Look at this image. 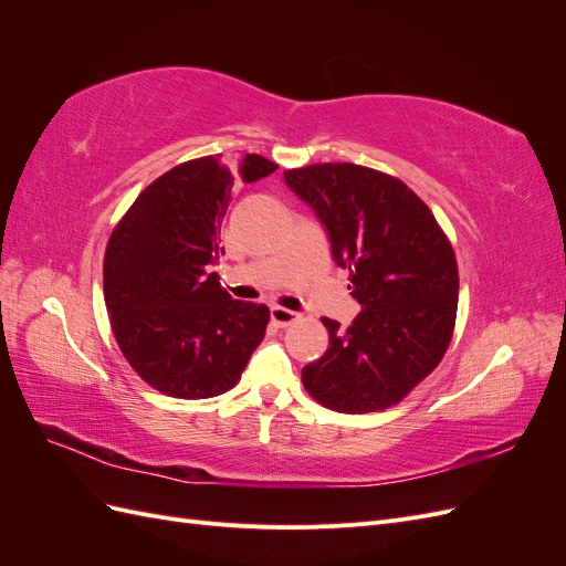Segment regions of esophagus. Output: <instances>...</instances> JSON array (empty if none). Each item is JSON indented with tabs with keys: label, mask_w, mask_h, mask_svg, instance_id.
Returning <instances> with one entry per match:
<instances>
[{
	"label": "esophagus",
	"mask_w": 566,
	"mask_h": 566,
	"mask_svg": "<svg viewBox=\"0 0 566 566\" xmlns=\"http://www.w3.org/2000/svg\"><path fill=\"white\" fill-rule=\"evenodd\" d=\"M300 321L297 312H290L285 306H271V323L279 325V328H287V325H293Z\"/></svg>",
	"instance_id": "34e87169"
}]
</instances>
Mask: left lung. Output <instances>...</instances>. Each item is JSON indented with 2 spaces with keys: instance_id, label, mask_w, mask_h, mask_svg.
<instances>
[{
  "instance_id": "left-lung-1",
  "label": "left lung",
  "mask_w": 566,
  "mask_h": 566,
  "mask_svg": "<svg viewBox=\"0 0 566 566\" xmlns=\"http://www.w3.org/2000/svg\"><path fill=\"white\" fill-rule=\"evenodd\" d=\"M349 271L361 304L349 328L321 318L328 349L302 368L304 389L337 413L397 406L447 354L458 312L455 252L432 210L391 175L354 163L285 169Z\"/></svg>"
}]
</instances>
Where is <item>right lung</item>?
Returning <instances> with one entry per match:
<instances>
[{"instance_id": "obj_1", "label": "right lung", "mask_w": 566, "mask_h": 566, "mask_svg": "<svg viewBox=\"0 0 566 566\" xmlns=\"http://www.w3.org/2000/svg\"><path fill=\"white\" fill-rule=\"evenodd\" d=\"M279 165L256 153L186 160L148 184L111 233L104 300L119 352L175 399H210L241 380L269 310L235 302L212 271L219 229L241 184Z\"/></svg>"}]
</instances>
